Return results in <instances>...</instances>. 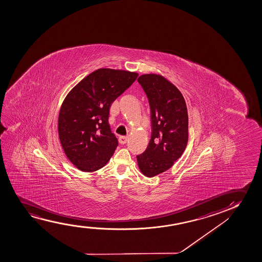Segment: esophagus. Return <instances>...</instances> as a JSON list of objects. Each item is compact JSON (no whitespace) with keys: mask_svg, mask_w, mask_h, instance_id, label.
I'll list each match as a JSON object with an SVG mask.
<instances>
[{"mask_svg":"<svg viewBox=\"0 0 262 262\" xmlns=\"http://www.w3.org/2000/svg\"><path fill=\"white\" fill-rule=\"evenodd\" d=\"M129 139L128 136H121L119 138V141L121 144H125L127 142V140Z\"/></svg>","mask_w":262,"mask_h":262,"instance_id":"1","label":"esophagus"}]
</instances>
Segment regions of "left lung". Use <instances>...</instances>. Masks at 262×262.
Instances as JSON below:
<instances>
[{
	"label": "left lung",
	"mask_w": 262,
	"mask_h": 262,
	"mask_svg": "<svg viewBox=\"0 0 262 262\" xmlns=\"http://www.w3.org/2000/svg\"><path fill=\"white\" fill-rule=\"evenodd\" d=\"M147 95L151 113V138L137 156L140 171L153 177L168 170L188 143V112L180 90L163 76L144 74L138 79Z\"/></svg>",
	"instance_id": "obj_1"
}]
</instances>
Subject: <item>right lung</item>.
I'll use <instances>...</instances> for the list:
<instances>
[{
	"label": "right lung",
	"mask_w": 262,
	"mask_h": 262,
	"mask_svg": "<svg viewBox=\"0 0 262 262\" xmlns=\"http://www.w3.org/2000/svg\"><path fill=\"white\" fill-rule=\"evenodd\" d=\"M136 72L98 69L78 83L65 97L58 118L61 147L83 172L107 164L118 140L108 122L112 103L130 86Z\"/></svg>",
	"instance_id": "right-lung-1"
}]
</instances>
